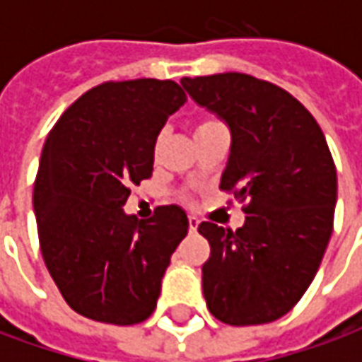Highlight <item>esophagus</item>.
I'll use <instances>...</instances> for the list:
<instances>
[{"label":"esophagus","mask_w":362,"mask_h":362,"mask_svg":"<svg viewBox=\"0 0 362 362\" xmlns=\"http://www.w3.org/2000/svg\"><path fill=\"white\" fill-rule=\"evenodd\" d=\"M188 225H189V233H196L197 227H199V221H197V217H188Z\"/></svg>","instance_id":"esophagus-1"}]
</instances>
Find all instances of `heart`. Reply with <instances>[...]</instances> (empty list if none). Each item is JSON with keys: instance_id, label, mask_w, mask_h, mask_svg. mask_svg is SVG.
Returning <instances> with one entry per match:
<instances>
[{"instance_id": "heart-1", "label": "heart", "mask_w": 362, "mask_h": 362, "mask_svg": "<svg viewBox=\"0 0 362 362\" xmlns=\"http://www.w3.org/2000/svg\"><path fill=\"white\" fill-rule=\"evenodd\" d=\"M217 127H223V122H221V119L213 118V116H204V118L196 119V124H194V137H196V135L207 134V132L217 129ZM158 143H160V137L157 139V147Z\"/></svg>"}]
</instances>
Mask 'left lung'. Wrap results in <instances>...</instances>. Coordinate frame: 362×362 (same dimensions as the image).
<instances>
[{
	"instance_id": "left-lung-1",
	"label": "left lung",
	"mask_w": 362,
	"mask_h": 362,
	"mask_svg": "<svg viewBox=\"0 0 362 362\" xmlns=\"http://www.w3.org/2000/svg\"><path fill=\"white\" fill-rule=\"evenodd\" d=\"M180 83L230 127L219 188L246 202L240 228H197L211 246L205 303L230 326L267 324L300 300L324 258L337 202L334 158L314 116L273 83L235 71Z\"/></svg>"
}]
</instances>
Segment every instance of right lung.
<instances>
[{
    "mask_svg": "<svg viewBox=\"0 0 362 362\" xmlns=\"http://www.w3.org/2000/svg\"><path fill=\"white\" fill-rule=\"evenodd\" d=\"M184 103L170 79L103 83L62 114L44 143L33 194L40 250L85 318L132 326L155 312L188 217L163 205L137 221L122 207L129 186L151 178L158 132Z\"/></svg>",
    "mask_w": 362,
    "mask_h": 362,
    "instance_id": "1",
    "label": "right lung"
}]
</instances>
